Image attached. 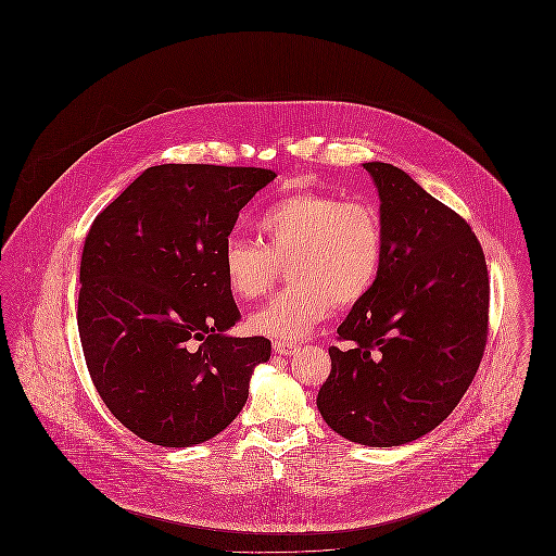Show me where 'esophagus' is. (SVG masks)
Instances as JSON below:
<instances>
[{"mask_svg":"<svg viewBox=\"0 0 556 556\" xmlns=\"http://www.w3.org/2000/svg\"><path fill=\"white\" fill-rule=\"evenodd\" d=\"M273 350H275V354L291 356V354H295L298 345L293 344V342H281V340H277V342H273Z\"/></svg>","mask_w":556,"mask_h":556,"instance_id":"esophagus-1","label":"esophagus"}]
</instances>
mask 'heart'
<instances>
[{"label": "heart", "mask_w": 556, "mask_h": 556, "mask_svg": "<svg viewBox=\"0 0 556 556\" xmlns=\"http://www.w3.org/2000/svg\"><path fill=\"white\" fill-rule=\"evenodd\" d=\"M263 245L229 239L223 275L238 300L263 295L279 266L291 283L248 318L256 336L293 342L308 336L336 304L361 302L383 263V229L375 208L320 191H298L256 220Z\"/></svg>", "instance_id": "b5f03b06"}]
</instances>
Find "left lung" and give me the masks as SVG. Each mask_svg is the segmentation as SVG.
Here are the masks:
<instances>
[{"label": "left lung", "instance_id": "8db88e82", "mask_svg": "<svg viewBox=\"0 0 556 556\" xmlns=\"http://www.w3.org/2000/svg\"><path fill=\"white\" fill-rule=\"evenodd\" d=\"M363 168L379 195L383 263L338 327L317 406L345 440L392 448L442 424L476 377L488 336V266L471 227L386 162Z\"/></svg>", "mask_w": 556, "mask_h": 556}]
</instances>
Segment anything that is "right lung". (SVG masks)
I'll list each match as a JSON object with an SVG mask.
<instances>
[{
	"instance_id": "1",
	"label": "right lung",
	"mask_w": 556,
	"mask_h": 556,
	"mask_svg": "<svg viewBox=\"0 0 556 556\" xmlns=\"http://www.w3.org/2000/svg\"><path fill=\"white\" fill-rule=\"evenodd\" d=\"M277 175L252 166L146 168L85 239L80 344L110 413L146 442L187 448L243 408L266 338L227 331L239 311L223 248L239 211Z\"/></svg>"
}]
</instances>
